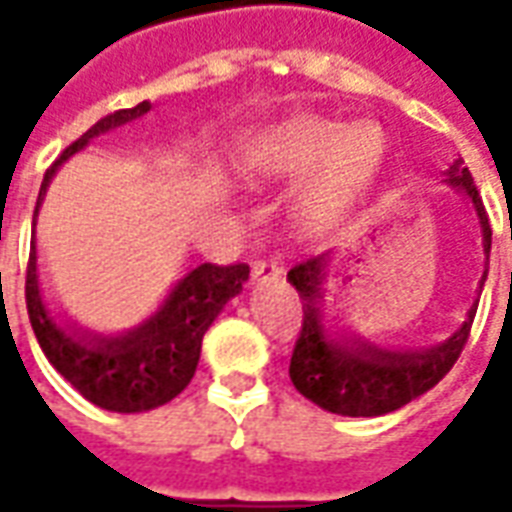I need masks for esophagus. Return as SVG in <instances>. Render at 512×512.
Returning a JSON list of instances; mask_svg holds the SVG:
<instances>
[{"label":"esophagus","instance_id":"esophagus-1","mask_svg":"<svg viewBox=\"0 0 512 512\" xmlns=\"http://www.w3.org/2000/svg\"><path fill=\"white\" fill-rule=\"evenodd\" d=\"M282 274V268L277 263H271V260H257L255 266H252V279L260 282V279H271V277H279Z\"/></svg>","mask_w":512,"mask_h":512}]
</instances>
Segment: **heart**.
I'll use <instances>...</instances> for the list:
<instances>
[{"label": "heart", "instance_id": "heart-1", "mask_svg": "<svg viewBox=\"0 0 512 512\" xmlns=\"http://www.w3.org/2000/svg\"><path fill=\"white\" fill-rule=\"evenodd\" d=\"M392 142L373 120L345 123L321 115H290L246 131L235 161L246 180L290 186V227L304 238H329L376 197Z\"/></svg>", "mask_w": 512, "mask_h": 512}]
</instances>
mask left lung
Listing matches in <instances>:
<instances>
[{"label": "left lung", "mask_w": 512, "mask_h": 512, "mask_svg": "<svg viewBox=\"0 0 512 512\" xmlns=\"http://www.w3.org/2000/svg\"><path fill=\"white\" fill-rule=\"evenodd\" d=\"M444 183L466 197L480 224L485 268L480 290L488 277V255H491V224L485 216L483 200L477 194L474 178L461 158L452 161L444 172ZM332 255L310 257L288 271V282L304 299V323L290 356V381L301 395L312 400L323 411L340 417H381L397 411L414 397L425 395L450 373L455 359L461 356L469 340L477 301L466 312V321L455 332L428 348H384L340 329L326 318V277H329ZM477 290V293H480Z\"/></svg>", "instance_id": "obj_1"}]
</instances>
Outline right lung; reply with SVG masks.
Returning a JSON list of instances; mask_svg holds the SVG:
<instances>
[{"mask_svg":"<svg viewBox=\"0 0 512 512\" xmlns=\"http://www.w3.org/2000/svg\"><path fill=\"white\" fill-rule=\"evenodd\" d=\"M153 109L150 101L136 104L134 109H120L115 115L98 120L90 131L79 136L43 175L38 205L32 216V252L27 266V310L29 323L35 329L43 354L79 395L90 403L117 414H139L169 403L178 397L194 378L200 362L202 337L208 332L224 304L235 299L249 279V266H202L191 268L169 288L164 301L126 332L101 334L68 321L60 312H51L43 299L38 274V246H35V224L40 205L49 191V183L57 169L95 136L109 134L115 128L134 123Z\"/></svg>","mask_w":512,"mask_h":512,"instance_id":"obj_1","label":"right lung"}]
</instances>
